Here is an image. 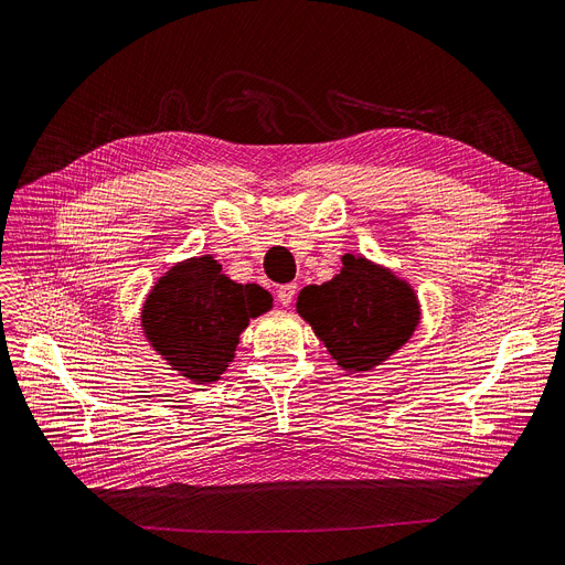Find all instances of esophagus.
<instances>
[{
    "instance_id": "esophagus-1",
    "label": "esophagus",
    "mask_w": 565,
    "mask_h": 565,
    "mask_svg": "<svg viewBox=\"0 0 565 565\" xmlns=\"http://www.w3.org/2000/svg\"><path fill=\"white\" fill-rule=\"evenodd\" d=\"M295 295H297V285L289 282V285H280L278 287V301L282 306H289L291 301H295Z\"/></svg>"
}]
</instances>
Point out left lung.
Wrapping results in <instances>:
<instances>
[{
  "label": "left lung",
  "instance_id": "left-lung-1",
  "mask_svg": "<svg viewBox=\"0 0 565 565\" xmlns=\"http://www.w3.org/2000/svg\"><path fill=\"white\" fill-rule=\"evenodd\" d=\"M297 310L348 371L380 364L408 341L419 320L413 289L354 255L343 257L333 280L303 287Z\"/></svg>",
  "mask_w": 565,
  "mask_h": 565
}]
</instances>
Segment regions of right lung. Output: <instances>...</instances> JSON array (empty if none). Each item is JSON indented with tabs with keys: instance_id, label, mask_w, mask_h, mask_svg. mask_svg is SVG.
Listing matches in <instances>:
<instances>
[{
	"instance_id": "1",
	"label": "right lung",
	"mask_w": 565,
	"mask_h": 565,
	"mask_svg": "<svg viewBox=\"0 0 565 565\" xmlns=\"http://www.w3.org/2000/svg\"><path fill=\"white\" fill-rule=\"evenodd\" d=\"M268 308L266 289L238 285L213 257H196L154 285L141 318L148 341L173 371L209 385L227 369L238 333Z\"/></svg>"
}]
</instances>
